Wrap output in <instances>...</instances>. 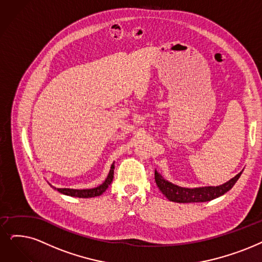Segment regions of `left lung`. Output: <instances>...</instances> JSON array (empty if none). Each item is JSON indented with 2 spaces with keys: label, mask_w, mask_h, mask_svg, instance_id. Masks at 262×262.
I'll use <instances>...</instances> for the list:
<instances>
[{
  "label": "left lung",
  "mask_w": 262,
  "mask_h": 262,
  "mask_svg": "<svg viewBox=\"0 0 262 262\" xmlns=\"http://www.w3.org/2000/svg\"><path fill=\"white\" fill-rule=\"evenodd\" d=\"M243 172V171H242ZM242 172L235 175L233 179L221 186L199 187V188H185L174 185L165 181L163 177L155 170V181L160 191L169 199L170 201L177 203H192V202H206L225 194L234 186L239 179Z\"/></svg>",
  "instance_id": "left-lung-1"
}]
</instances>
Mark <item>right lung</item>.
<instances>
[{
  "mask_svg": "<svg viewBox=\"0 0 262 262\" xmlns=\"http://www.w3.org/2000/svg\"><path fill=\"white\" fill-rule=\"evenodd\" d=\"M114 163L111 166L110 173L106 177V180L103 182V184H101L100 186L96 187V188H91V189H70V188H56L54 186H51L54 188L55 190H58L59 192L63 193L66 195H70V196H76V198H93V196H98L101 195L104 191H105L108 186L111 185V183L113 182L114 179Z\"/></svg>",
  "mask_w": 262,
  "mask_h": 262,
  "instance_id": "right-lung-1",
  "label": "right lung"
}]
</instances>
